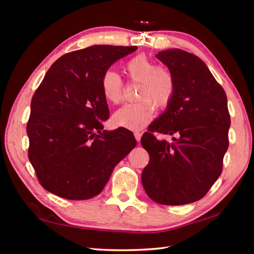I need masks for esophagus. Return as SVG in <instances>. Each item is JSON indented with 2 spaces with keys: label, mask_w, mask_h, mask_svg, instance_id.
<instances>
[{
  "label": "esophagus",
  "mask_w": 254,
  "mask_h": 254,
  "mask_svg": "<svg viewBox=\"0 0 254 254\" xmlns=\"http://www.w3.org/2000/svg\"><path fill=\"white\" fill-rule=\"evenodd\" d=\"M141 133L140 132H134V136H135V140L137 141V142H140V140H141Z\"/></svg>",
  "instance_id": "1"
}]
</instances>
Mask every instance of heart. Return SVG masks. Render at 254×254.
<instances>
[{
  "instance_id": "1",
  "label": "heart",
  "mask_w": 254,
  "mask_h": 254,
  "mask_svg": "<svg viewBox=\"0 0 254 254\" xmlns=\"http://www.w3.org/2000/svg\"><path fill=\"white\" fill-rule=\"evenodd\" d=\"M123 70L128 79L141 83L137 93L140 101L119 109L113 115V122L118 127L139 131L152 120L154 105L159 110H165L173 101L175 80L168 69L158 67L145 55H137L127 60ZM101 88L103 96L111 104H119L122 101V83L117 72L107 70L102 77Z\"/></svg>"
}]
</instances>
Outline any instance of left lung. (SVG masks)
<instances>
[{
    "instance_id": "obj_1",
    "label": "left lung",
    "mask_w": 254,
    "mask_h": 254,
    "mask_svg": "<svg viewBox=\"0 0 254 254\" xmlns=\"http://www.w3.org/2000/svg\"><path fill=\"white\" fill-rule=\"evenodd\" d=\"M156 57L169 68L175 94L141 137L150 156L141 180L158 204L194 203L222 174L231 126L226 94L197 56L168 49ZM153 131L174 135V142L158 140Z\"/></svg>"
}]
</instances>
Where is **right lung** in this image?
I'll return each mask as SVG.
<instances>
[{"mask_svg": "<svg viewBox=\"0 0 254 254\" xmlns=\"http://www.w3.org/2000/svg\"><path fill=\"white\" fill-rule=\"evenodd\" d=\"M136 49L92 46L62 56L47 71L27 124L28 157L46 190L66 199L92 198L136 145L127 128L103 130L110 114L101 88L111 65Z\"/></svg>", "mask_w": 254, "mask_h": 254, "instance_id": "obj_1", "label": "right lung"}]
</instances>
